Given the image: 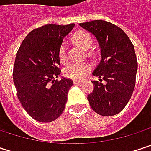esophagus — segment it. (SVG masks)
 <instances>
[{
	"label": "esophagus",
	"mask_w": 151,
	"mask_h": 151,
	"mask_svg": "<svg viewBox=\"0 0 151 151\" xmlns=\"http://www.w3.org/2000/svg\"><path fill=\"white\" fill-rule=\"evenodd\" d=\"M81 82H82L81 80H76V79L75 80H73V84H74V85H79Z\"/></svg>",
	"instance_id": "34e87169"
}]
</instances>
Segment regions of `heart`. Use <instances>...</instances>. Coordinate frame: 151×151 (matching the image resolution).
I'll list each match as a JSON object with an SVG mask.
<instances>
[{"instance_id": "heart-1", "label": "heart", "mask_w": 151, "mask_h": 151, "mask_svg": "<svg viewBox=\"0 0 151 151\" xmlns=\"http://www.w3.org/2000/svg\"><path fill=\"white\" fill-rule=\"evenodd\" d=\"M73 41L81 48L87 50L93 45V39L89 33L86 31H78L73 36ZM58 57L61 64L65 65L68 63V55L66 44L62 43L58 51ZM90 71V65L86 62L72 63L64 69V74L67 78L73 79H81Z\"/></svg>"}]
</instances>
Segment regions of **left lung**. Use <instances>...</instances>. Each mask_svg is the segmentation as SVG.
<instances>
[{
    "label": "left lung",
    "instance_id": "1",
    "mask_svg": "<svg viewBox=\"0 0 151 151\" xmlns=\"http://www.w3.org/2000/svg\"><path fill=\"white\" fill-rule=\"evenodd\" d=\"M91 32L101 48V59L93 75V91L87 96L92 109L102 116L119 114L128 104L136 85L137 60L133 44L118 26L102 20L79 23ZM105 80V84L102 80Z\"/></svg>",
    "mask_w": 151,
    "mask_h": 151
}]
</instances>
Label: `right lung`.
<instances>
[{
    "mask_svg": "<svg viewBox=\"0 0 151 151\" xmlns=\"http://www.w3.org/2000/svg\"><path fill=\"white\" fill-rule=\"evenodd\" d=\"M74 26V23L47 24L35 29L27 35L16 53L13 80L17 97L36 121H55L65 109L73 83L65 78L58 80L61 73L58 51Z\"/></svg>",
    "mask_w": 151,
    "mask_h": 151,
    "instance_id": "obj_1",
    "label": "right lung"
}]
</instances>
